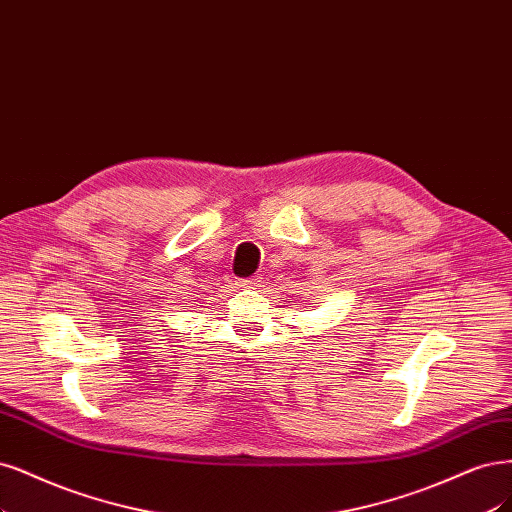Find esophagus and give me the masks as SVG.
<instances>
[{"label": "esophagus", "mask_w": 512, "mask_h": 512, "mask_svg": "<svg viewBox=\"0 0 512 512\" xmlns=\"http://www.w3.org/2000/svg\"><path fill=\"white\" fill-rule=\"evenodd\" d=\"M260 284V277H250V279H239L237 286L239 288H256Z\"/></svg>", "instance_id": "34e87169"}]
</instances>
